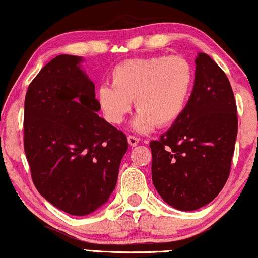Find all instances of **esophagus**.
Segmentation results:
<instances>
[{
  "instance_id": "1",
  "label": "esophagus",
  "mask_w": 258,
  "mask_h": 258,
  "mask_svg": "<svg viewBox=\"0 0 258 258\" xmlns=\"http://www.w3.org/2000/svg\"><path fill=\"white\" fill-rule=\"evenodd\" d=\"M127 141H128V144L131 145V147H136L139 143V139L137 137H135V136H128V137H127Z\"/></svg>"
}]
</instances>
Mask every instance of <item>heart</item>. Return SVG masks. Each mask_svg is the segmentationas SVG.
Instances as JSON below:
<instances>
[{
    "instance_id": "obj_1",
    "label": "heart",
    "mask_w": 258,
    "mask_h": 258,
    "mask_svg": "<svg viewBox=\"0 0 258 258\" xmlns=\"http://www.w3.org/2000/svg\"><path fill=\"white\" fill-rule=\"evenodd\" d=\"M111 84H102L96 98L104 119L113 125L125 120L132 108L138 113L132 127L139 133L168 127L184 113L194 86L190 62L180 56L131 58L116 64Z\"/></svg>"
}]
</instances>
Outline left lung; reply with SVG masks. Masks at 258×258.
<instances>
[{
    "mask_svg": "<svg viewBox=\"0 0 258 258\" xmlns=\"http://www.w3.org/2000/svg\"><path fill=\"white\" fill-rule=\"evenodd\" d=\"M195 84L184 113L150 142L151 176L167 204L200 209L220 194L231 170L238 133L237 104L225 72L198 52Z\"/></svg>",
    "mask_w": 258,
    "mask_h": 258,
    "instance_id": "left-lung-1",
    "label": "left lung"
}]
</instances>
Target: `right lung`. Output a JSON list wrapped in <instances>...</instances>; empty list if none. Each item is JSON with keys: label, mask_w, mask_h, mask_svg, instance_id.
Listing matches in <instances>:
<instances>
[{"label": "right lung", "mask_w": 258, "mask_h": 258, "mask_svg": "<svg viewBox=\"0 0 258 258\" xmlns=\"http://www.w3.org/2000/svg\"><path fill=\"white\" fill-rule=\"evenodd\" d=\"M82 61L58 55L48 62L30 84L24 113L33 184L52 206L76 216L108 201L128 149L126 135L97 114L95 84Z\"/></svg>", "instance_id": "add662e5"}]
</instances>
